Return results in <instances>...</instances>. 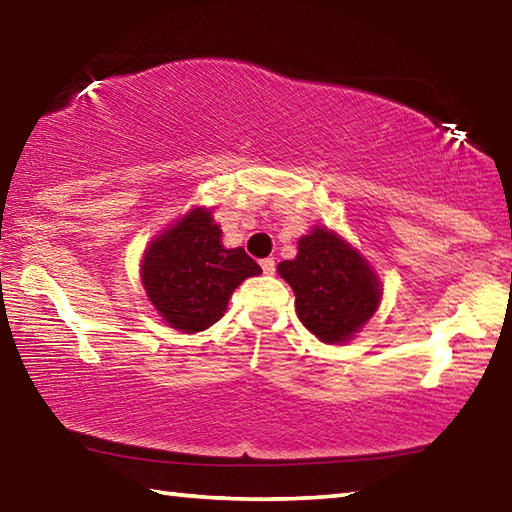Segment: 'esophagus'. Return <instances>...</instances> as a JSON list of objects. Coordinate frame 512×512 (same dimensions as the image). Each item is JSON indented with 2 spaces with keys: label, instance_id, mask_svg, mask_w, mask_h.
<instances>
[{
  "label": "esophagus",
  "instance_id": "1",
  "mask_svg": "<svg viewBox=\"0 0 512 512\" xmlns=\"http://www.w3.org/2000/svg\"><path fill=\"white\" fill-rule=\"evenodd\" d=\"M262 271L266 273V275H273L275 273V259L273 257H266V259H262Z\"/></svg>",
  "mask_w": 512,
  "mask_h": 512
}]
</instances>
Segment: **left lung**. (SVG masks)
I'll return each instance as SVG.
<instances>
[{"label": "left lung", "instance_id": "8db88e82", "mask_svg": "<svg viewBox=\"0 0 512 512\" xmlns=\"http://www.w3.org/2000/svg\"><path fill=\"white\" fill-rule=\"evenodd\" d=\"M296 293V311L325 343L348 341L375 314L381 289L375 273L334 232L316 228L298 241V257L277 266Z\"/></svg>", "mask_w": 512, "mask_h": 512}]
</instances>
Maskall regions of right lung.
<instances>
[{
    "mask_svg": "<svg viewBox=\"0 0 512 512\" xmlns=\"http://www.w3.org/2000/svg\"><path fill=\"white\" fill-rule=\"evenodd\" d=\"M259 273L244 248L221 246L219 225L198 207L153 239L142 262L146 296L171 327L187 334L214 325L232 291Z\"/></svg>",
    "mask_w": 512,
    "mask_h": 512,
    "instance_id": "right-lung-1",
    "label": "right lung"
}]
</instances>
